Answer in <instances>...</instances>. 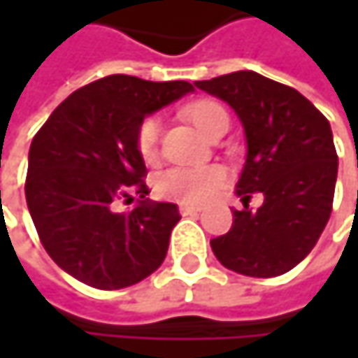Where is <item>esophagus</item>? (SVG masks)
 I'll use <instances>...</instances> for the list:
<instances>
[{
	"label": "esophagus",
	"mask_w": 358,
	"mask_h": 358,
	"mask_svg": "<svg viewBox=\"0 0 358 358\" xmlns=\"http://www.w3.org/2000/svg\"><path fill=\"white\" fill-rule=\"evenodd\" d=\"M180 213H182V215H196V213H201V207H194V205H180Z\"/></svg>",
	"instance_id": "esophagus-1"
}]
</instances>
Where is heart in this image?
I'll return each instance as SVG.
<instances>
[{"label":"heart","mask_w":358,"mask_h":358,"mask_svg":"<svg viewBox=\"0 0 358 358\" xmlns=\"http://www.w3.org/2000/svg\"><path fill=\"white\" fill-rule=\"evenodd\" d=\"M220 113H224V108L207 99L186 108V115L205 134ZM157 145H159V122L157 117H145L136 130V151L145 162H153L157 157ZM224 184H226V170L222 166L170 168L159 174L157 192L172 201L201 205L213 199Z\"/></svg>","instance_id":"b5f03b06"}]
</instances>
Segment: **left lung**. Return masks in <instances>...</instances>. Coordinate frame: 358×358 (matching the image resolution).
Masks as SVG:
<instances>
[{
    "label": "left lung",
    "instance_id": "left-lung-1",
    "mask_svg": "<svg viewBox=\"0 0 358 358\" xmlns=\"http://www.w3.org/2000/svg\"><path fill=\"white\" fill-rule=\"evenodd\" d=\"M194 85L243 122L247 162L236 194L243 203L263 194L257 211L249 203L232 211L230 232L213 238L211 250L236 273L282 275L311 252L331 213L338 155L329 122L296 89L250 70Z\"/></svg>",
    "mask_w": 358,
    "mask_h": 358
}]
</instances>
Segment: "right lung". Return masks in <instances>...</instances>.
<instances>
[{
    "label": "right lung",
    "mask_w": 358,
    "mask_h": 358,
    "mask_svg": "<svg viewBox=\"0 0 358 358\" xmlns=\"http://www.w3.org/2000/svg\"><path fill=\"white\" fill-rule=\"evenodd\" d=\"M194 91L186 80L151 83L111 74L64 99L29 151L27 205L49 257L72 278L120 290L151 275L180 222L174 203L149 201L138 124ZM136 189L143 201L117 212Z\"/></svg>",
    "instance_id": "right-lung-1"
}]
</instances>
